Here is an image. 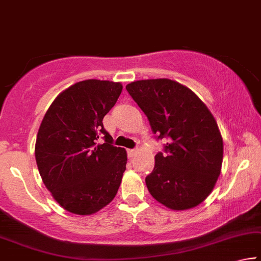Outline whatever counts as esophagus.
I'll use <instances>...</instances> for the list:
<instances>
[{"mask_svg":"<svg viewBox=\"0 0 261 261\" xmlns=\"http://www.w3.org/2000/svg\"><path fill=\"white\" fill-rule=\"evenodd\" d=\"M136 149H128L127 150V154H128V158H133V156L136 154Z\"/></svg>","mask_w":261,"mask_h":261,"instance_id":"esophagus-1","label":"esophagus"}]
</instances>
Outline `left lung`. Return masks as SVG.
Instances as JSON below:
<instances>
[{
    "mask_svg": "<svg viewBox=\"0 0 261 261\" xmlns=\"http://www.w3.org/2000/svg\"><path fill=\"white\" fill-rule=\"evenodd\" d=\"M126 90L159 139H169L146 177L150 195L171 210L197 206L222 169L223 139L209 108L190 89L170 79H147Z\"/></svg>",
    "mask_w": 261,
    "mask_h": 261,
    "instance_id": "1",
    "label": "left lung"
}]
</instances>
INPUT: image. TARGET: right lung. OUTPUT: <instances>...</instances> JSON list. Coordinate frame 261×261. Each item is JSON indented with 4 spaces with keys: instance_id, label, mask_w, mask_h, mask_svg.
<instances>
[{
    "instance_id": "obj_1",
    "label": "right lung",
    "mask_w": 261,
    "mask_h": 261,
    "mask_svg": "<svg viewBox=\"0 0 261 261\" xmlns=\"http://www.w3.org/2000/svg\"><path fill=\"white\" fill-rule=\"evenodd\" d=\"M121 91L120 83L83 80L63 91L44 115L36 162L52 197L72 214H95L117 195L127 153L112 144L102 119ZM99 136L103 144L97 143Z\"/></svg>"
}]
</instances>
